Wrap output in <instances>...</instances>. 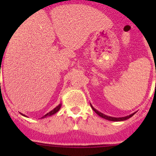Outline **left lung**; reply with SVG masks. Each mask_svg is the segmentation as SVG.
Returning a JSON list of instances; mask_svg holds the SVG:
<instances>
[{"label":"left lung","instance_id":"8db88e82","mask_svg":"<svg viewBox=\"0 0 156 156\" xmlns=\"http://www.w3.org/2000/svg\"><path fill=\"white\" fill-rule=\"evenodd\" d=\"M90 106H91L92 109L94 110V111L96 112V113L98 114V115H99V116H101V118H103V119H107V120H110V121H114V122H118V121H123V120H126V119H128L129 118H130V117L133 116V115H134V113H132L130 114V115H126V116H124V117H118V118H116V117H112V116H108V115H105V114L101 113V112H100L99 111H98L97 109H95L94 108L93 106H92V105L90 104Z\"/></svg>","mask_w":156,"mask_h":156}]
</instances>
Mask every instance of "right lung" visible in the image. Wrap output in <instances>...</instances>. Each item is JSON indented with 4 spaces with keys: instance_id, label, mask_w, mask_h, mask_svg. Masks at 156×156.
<instances>
[{
    "instance_id": "obj_1",
    "label": "right lung",
    "mask_w": 156,
    "mask_h": 156,
    "mask_svg": "<svg viewBox=\"0 0 156 156\" xmlns=\"http://www.w3.org/2000/svg\"><path fill=\"white\" fill-rule=\"evenodd\" d=\"M61 106H62V103H60V104H59L58 105L56 106L55 108H54V109H52L51 111V112H48V113H47L46 115H44V116H43L42 118H46V117H48V116H51V115H54V114H55L56 112H58V111H59V109H60V108H61ZM22 115H23V116H26V115H23V114H22Z\"/></svg>"
}]
</instances>
